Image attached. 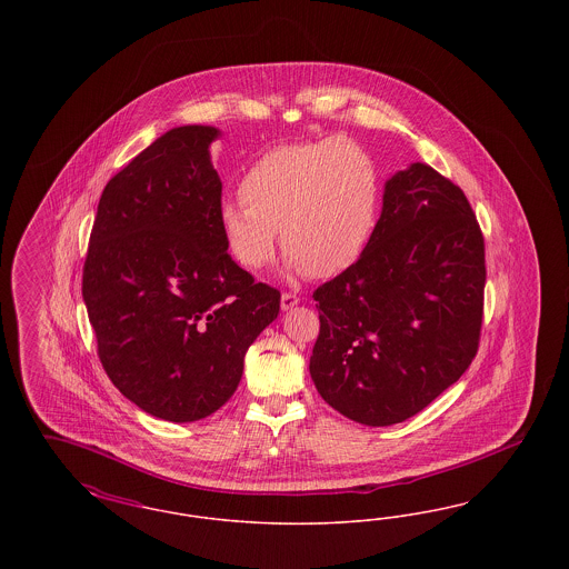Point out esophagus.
Returning <instances> with one entry per match:
<instances>
[{
	"instance_id": "esophagus-1",
	"label": "esophagus",
	"mask_w": 569,
	"mask_h": 569,
	"mask_svg": "<svg viewBox=\"0 0 569 569\" xmlns=\"http://www.w3.org/2000/svg\"><path fill=\"white\" fill-rule=\"evenodd\" d=\"M298 302H300V298H298L297 295H292V292H283V295H281V309H283V311L295 309Z\"/></svg>"
}]
</instances>
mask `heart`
Masks as SVG:
<instances>
[{"instance_id":"1","label":"heart","mask_w":569,"mask_h":569,"mask_svg":"<svg viewBox=\"0 0 569 569\" xmlns=\"http://www.w3.org/2000/svg\"><path fill=\"white\" fill-rule=\"evenodd\" d=\"M239 190L219 202L217 223L247 271L271 262L277 228L288 271L320 277L352 267L378 228V163L341 136L272 147L247 166Z\"/></svg>"}]
</instances>
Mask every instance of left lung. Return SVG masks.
<instances>
[{
    "instance_id": "obj_1",
    "label": "left lung",
    "mask_w": 569,
    "mask_h": 569,
    "mask_svg": "<svg viewBox=\"0 0 569 569\" xmlns=\"http://www.w3.org/2000/svg\"><path fill=\"white\" fill-rule=\"evenodd\" d=\"M485 281V239L462 190L427 163L395 172L371 243L313 292L309 373L322 399L367 427L433 403L478 352Z\"/></svg>"
}]
</instances>
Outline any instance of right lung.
Listing matches in <instances>:
<instances>
[{"label": "right lung", "mask_w": 569, "mask_h": 569, "mask_svg": "<svg viewBox=\"0 0 569 569\" xmlns=\"http://www.w3.org/2000/svg\"><path fill=\"white\" fill-rule=\"evenodd\" d=\"M213 126L153 140L102 191L82 300L110 381L168 422L211 416L237 390L244 353L281 295L228 253L211 162Z\"/></svg>", "instance_id": "right-lung-1"}]
</instances>
